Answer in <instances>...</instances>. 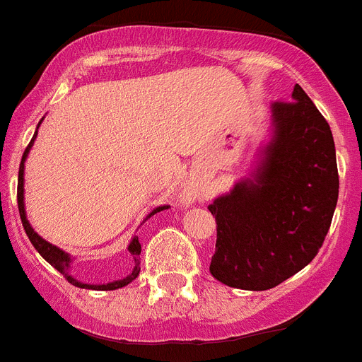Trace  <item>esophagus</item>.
I'll list each match as a JSON object with an SVG mask.
<instances>
[{
	"label": "esophagus",
	"instance_id": "1",
	"mask_svg": "<svg viewBox=\"0 0 362 362\" xmlns=\"http://www.w3.org/2000/svg\"><path fill=\"white\" fill-rule=\"evenodd\" d=\"M180 199H182V202H184V204H189L191 200L197 199V193L193 189H184V193L180 195Z\"/></svg>",
	"mask_w": 362,
	"mask_h": 362
}]
</instances>
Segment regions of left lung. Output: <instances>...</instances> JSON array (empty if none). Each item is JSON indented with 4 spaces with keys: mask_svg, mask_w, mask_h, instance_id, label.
<instances>
[{
    "mask_svg": "<svg viewBox=\"0 0 362 362\" xmlns=\"http://www.w3.org/2000/svg\"><path fill=\"white\" fill-rule=\"evenodd\" d=\"M339 199L335 141L296 84L270 105V136L248 176L208 206L217 221L209 272L228 287L272 289L309 265Z\"/></svg>",
    "mask_w": 362,
    "mask_h": 362,
    "instance_id": "1",
    "label": "left lung"
}]
</instances>
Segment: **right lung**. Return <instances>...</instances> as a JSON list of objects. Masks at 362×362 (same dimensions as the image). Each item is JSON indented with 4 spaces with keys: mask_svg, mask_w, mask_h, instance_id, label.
<instances>
[{
    "mask_svg": "<svg viewBox=\"0 0 362 362\" xmlns=\"http://www.w3.org/2000/svg\"><path fill=\"white\" fill-rule=\"evenodd\" d=\"M40 123H42V121H40ZM40 123H38V127H40ZM38 127H36V132H35V136H33L31 144L27 145L25 153H23V156H21L20 173H18V209H20L21 224H23V230H25L27 238H29V241L33 243V247L36 248V252H38V254H40V256L44 257V259L47 261L51 267H54V269L59 270L60 274L66 276L69 284H73L75 287H81V289H92V291L121 289V287H124V285H129L130 281H134V279L138 278V274H139V259H138V257H139V254H141V245H139L138 235H134V238L130 239V243H129V252L132 254V257H134V269H132V272H130L129 276H124L123 279H114V281H108V284H84V281L77 279L75 276H71V263H73L71 254H68V252H64L62 248L54 247V245H51L49 241L42 239L40 235H38L35 230H33L31 223L27 221L25 199H23V195H25V189H23L25 178H23V175H25V173H23V171H25V160H27V156H29V151H31L36 136H38ZM167 208H169L167 204L158 206V208H154L153 211L147 215V218H151L154 214H158V211H163V209H167ZM147 218H145V221H147ZM145 221H144V223H145Z\"/></svg>",
    "mask_w": 362,
    "mask_h": 362,
    "instance_id": "right-lung-1",
    "label": "right lung"
}]
</instances>
